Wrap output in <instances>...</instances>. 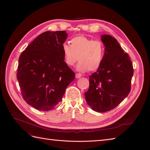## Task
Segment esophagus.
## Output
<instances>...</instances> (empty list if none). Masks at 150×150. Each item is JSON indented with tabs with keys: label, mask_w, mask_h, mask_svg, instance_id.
Returning <instances> with one entry per match:
<instances>
[{
	"label": "esophagus",
	"mask_w": 150,
	"mask_h": 150,
	"mask_svg": "<svg viewBox=\"0 0 150 150\" xmlns=\"http://www.w3.org/2000/svg\"><path fill=\"white\" fill-rule=\"evenodd\" d=\"M81 76V75L80 74H75V77L76 79H80Z\"/></svg>",
	"instance_id": "obj_1"
}]
</instances>
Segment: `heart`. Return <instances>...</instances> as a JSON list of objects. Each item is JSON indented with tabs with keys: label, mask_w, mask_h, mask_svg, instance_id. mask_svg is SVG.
Segmentation results:
<instances>
[{
	"label": "heart",
	"mask_w": 150,
	"mask_h": 150,
	"mask_svg": "<svg viewBox=\"0 0 150 150\" xmlns=\"http://www.w3.org/2000/svg\"><path fill=\"white\" fill-rule=\"evenodd\" d=\"M62 49L67 65L72 66L79 60L80 62L76 69L81 72L98 70L103 62L105 52L104 44L101 41H94L84 36L72 38L70 46L64 43Z\"/></svg>",
	"instance_id": "obj_1"
}]
</instances>
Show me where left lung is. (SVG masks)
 I'll use <instances>...</instances> for the list:
<instances>
[{
  "label": "left lung",
  "instance_id": "8db88e82",
  "mask_svg": "<svg viewBox=\"0 0 150 150\" xmlns=\"http://www.w3.org/2000/svg\"><path fill=\"white\" fill-rule=\"evenodd\" d=\"M101 37L105 47L104 58L99 69L89 76L90 87L85 96L93 110L103 112L118 106L128 96L134 69L129 55L114 37Z\"/></svg>",
  "mask_w": 150,
  "mask_h": 150
}]
</instances>
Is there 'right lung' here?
Segmentation results:
<instances>
[{
    "mask_svg": "<svg viewBox=\"0 0 150 150\" xmlns=\"http://www.w3.org/2000/svg\"><path fill=\"white\" fill-rule=\"evenodd\" d=\"M67 36L66 31L44 32L19 57L16 78L21 95L27 104L38 110L54 109L75 79L62 49Z\"/></svg>",
    "mask_w": 150,
    "mask_h": 150,
    "instance_id": "obj_1",
    "label": "right lung"
}]
</instances>
